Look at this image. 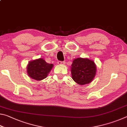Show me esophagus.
Instances as JSON below:
<instances>
[{
    "instance_id": "1",
    "label": "esophagus",
    "mask_w": 127,
    "mask_h": 127,
    "mask_svg": "<svg viewBox=\"0 0 127 127\" xmlns=\"http://www.w3.org/2000/svg\"><path fill=\"white\" fill-rule=\"evenodd\" d=\"M65 62H61V61L58 62V64H59V65H64V64H65Z\"/></svg>"
}]
</instances>
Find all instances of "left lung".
Here are the masks:
<instances>
[{"label":"left lung","instance_id":"1","mask_svg":"<svg viewBox=\"0 0 127 127\" xmlns=\"http://www.w3.org/2000/svg\"><path fill=\"white\" fill-rule=\"evenodd\" d=\"M96 73V66L93 61L88 58L75 59L71 65L73 80L80 85L89 84L93 80Z\"/></svg>","mask_w":127,"mask_h":127}]
</instances>
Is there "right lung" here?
<instances>
[{
    "instance_id": "add662e5",
    "label": "right lung",
    "mask_w": 127,
    "mask_h": 127,
    "mask_svg": "<svg viewBox=\"0 0 127 127\" xmlns=\"http://www.w3.org/2000/svg\"><path fill=\"white\" fill-rule=\"evenodd\" d=\"M53 64L46 63L45 60L39 58L30 61L27 66V72L30 78L41 81L46 78L52 69Z\"/></svg>"
}]
</instances>
